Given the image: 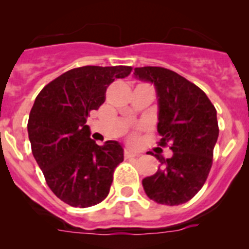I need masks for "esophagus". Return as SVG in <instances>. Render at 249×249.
<instances>
[{
  "label": "esophagus",
  "instance_id": "esophagus-1",
  "mask_svg": "<svg viewBox=\"0 0 249 249\" xmlns=\"http://www.w3.org/2000/svg\"><path fill=\"white\" fill-rule=\"evenodd\" d=\"M137 153L136 152H132V150H130V149H125V152H124V157L126 158H135V157H137Z\"/></svg>",
  "mask_w": 249,
  "mask_h": 249
}]
</instances>
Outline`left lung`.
I'll return each instance as SVG.
<instances>
[{
	"mask_svg": "<svg viewBox=\"0 0 249 249\" xmlns=\"http://www.w3.org/2000/svg\"><path fill=\"white\" fill-rule=\"evenodd\" d=\"M134 77L155 87L159 144L171 143L173 152L169 159L154 155L160 166L143 178V189L161 205L185 203L201 189L212 166L219 135L217 110L199 87L171 70L136 67Z\"/></svg>",
	"mask_w": 249,
	"mask_h": 249,
	"instance_id": "8db88e82",
	"label": "left lung"
}]
</instances>
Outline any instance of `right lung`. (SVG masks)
Returning <instances> with one entry per match:
<instances>
[{
  "label": "right lung",
  "mask_w": 249,
  "mask_h": 249,
  "mask_svg": "<svg viewBox=\"0 0 249 249\" xmlns=\"http://www.w3.org/2000/svg\"><path fill=\"white\" fill-rule=\"evenodd\" d=\"M130 66H83L47 84L30 112L32 154L52 192L73 207H90L109 193L114 169L124 160L117 141L104 145L90 139L87 119L105 102L107 87L125 78Z\"/></svg>",
  "instance_id": "1"
}]
</instances>
